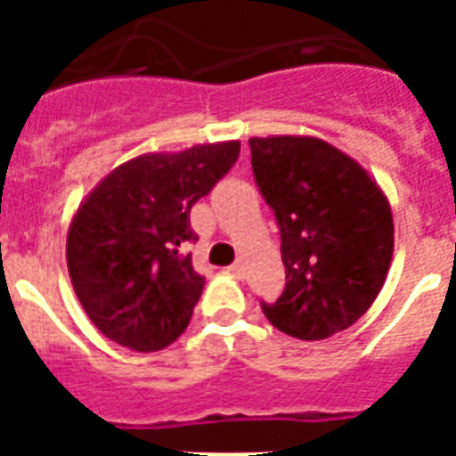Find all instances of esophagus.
Here are the masks:
<instances>
[{
    "label": "esophagus",
    "mask_w": 456,
    "mask_h": 456,
    "mask_svg": "<svg viewBox=\"0 0 456 456\" xmlns=\"http://www.w3.org/2000/svg\"><path fill=\"white\" fill-rule=\"evenodd\" d=\"M228 272H231L235 278H241V263H240V260H237L235 265H231V269H228Z\"/></svg>",
    "instance_id": "esophagus-1"
}]
</instances>
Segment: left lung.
I'll return each instance as SVG.
<instances>
[{
    "mask_svg": "<svg viewBox=\"0 0 456 456\" xmlns=\"http://www.w3.org/2000/svg\"><path fill=\"white\" fill-rule=\"evenodd\" d=\"M251 167L281 231L285 289L263 313L278 331L324 340L381 292L393 260L388 199L363 167L315 136H253Z\"/></svg>",
    "mask_w": 456,
    "mask_h": 456,
    "instance_id": "8db88e82",
    "label": "left lung"
}]
</instances>
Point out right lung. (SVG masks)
<instances>
[{
    "label": "right lung",
    "instance_id": "add662e5",
    "mask_svg": "<svg viewBox=\"0 0 456 456\" xmlns=\"http://www.w3.org/2000/svg\"><path fill=\"white\" fill-rule=\"evenodd\" d=\"M237 157L240 141L148 152L84 199L68 231V272L102 336L134 352H157L183 336L205 285L184 253L199 240L189 212Z\"/></svg>",
    "mask_w": 456,
    "mask_h": 456
}]
</instances>
